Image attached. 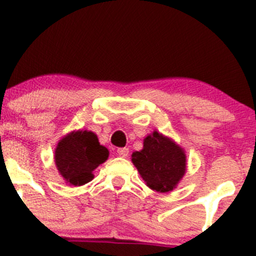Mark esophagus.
I'll list each match as a JSON object with an SVG mask.
<instances>
[{"mask_svg":"<svg viewBox=\"0 0 256 256\" xmlns=\"http://www.w3.org/2000/svg\"><path fill=\"white\" fill-rule=\"evenodd\" d=\"M117 154H118V156H121V158H128V148H120V149H117Z\"/></svg>","mask_w":256,"mask_h":256,"instance_id":"esophagus-1","label":"esophagus"}]
</instances>
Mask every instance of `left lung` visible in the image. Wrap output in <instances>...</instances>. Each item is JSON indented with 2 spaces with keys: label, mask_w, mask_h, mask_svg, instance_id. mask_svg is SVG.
Returning <instances> with one entry per match:
<instances>
[{
  "label": "left lung",
  "mask_w": 256,
  "mask_h": 256,
  "mask_svg": "<svg viewBox=\"0 0 256 256\" xmlns=\"http://www.w3.org/2000/svg\"><path fill=\"white\" fill-rule=\"evenodd\" d=\"M132 163L152 190L169 192L186 173V154L168 138L154 131L144 148L132 154Z\"/></svg>",
  "instance_id": "obj_1"
}]
</instances>
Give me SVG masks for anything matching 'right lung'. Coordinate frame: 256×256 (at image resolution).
Instances as JSON below:
<instances>
[{
    "instance_id": "add662e5",
    "label": "right lung",
    "mask_w": 256,
    "mask_h": 256,
    "mask_svg": "<svg viewBox=\"0 0 256 256\" xmlns=\"http://www.w3.org/2000/svg\"><path fill=\"white\" fill-rule=\"evenodd\" d=\"M108 158V150L100 145L90 131L72 132L60 140L56 149V164L69 184L82 186L92 180L94 170Z\"/></svg>"
}]
</instances>
